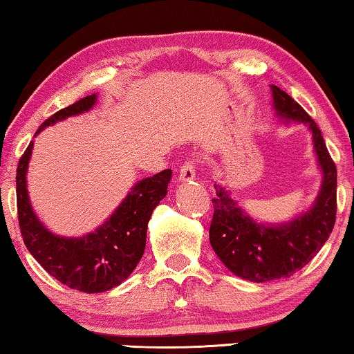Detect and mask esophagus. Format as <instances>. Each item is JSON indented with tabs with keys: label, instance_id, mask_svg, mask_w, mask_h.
I'll return each instance as SVG.
<instances>
[{
	"label": "esophagus",
	"instance_id": "1",
	"mask_svg": "<svg viewBox=\"0 0 354 354\" xmlns=\"http://www.w3.org/2000/svg\"><path fill=\"white\" fill-rule=\"evenodd\" d=\"M195 168H197V160L194 157L183 162V165L179 167V179L181 181H192V179H195Z\"/></svg>",
	"mask_w": 354,
	"mask_h": 354
}]
</instances>
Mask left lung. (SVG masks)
<instances>
[{"instance_id": "left-lung-1", "label": "left lung", "mask_w": 354, "mask_h": 354, "mask_svg": "<svg viewBox=\"0 0 354 354\" xmlns=\"http://www.w3.org/2000/svg\"><path fill=\"white\" fill-rule=\"evenodd\" d=\"M271 88L277 115L304 122L312 131L323 184L315 205L306 214L282 225L254 222L225 189L216 186V197L211 200L214 206L209 227L211 245L234 276L250 282L290 277L304 268L333 233L337 212V168L322 131L295 99L279 86Z\"/></svg>"}]
</instances>
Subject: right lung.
<instances>
[{
	"mask_svg": "<svg viewBox=\"0 0 354 354\" xmlns=\"http://www.w3.org/2000/svg\"><path fill=\"white\" fill-rule=\"evenodd\" d=\"M96 102V94L86 96L56 111L41 124H55L67 116L83 113ZM32 151L28 145L17 167V212L24 243L50 276L66 287L83 293H102L115 288L131 276L142 260L147 245L148 222L154 207L167 195L171 170H162L132 187L124 201L96 232L83 238L55 236L31 209L26 190V170Z\"/></svg>",
	"mask_w": 354,
	"mask_h": 354,
	"instance_id": "right-lung-1",
	"label": "right lung"
}]
</instances>
